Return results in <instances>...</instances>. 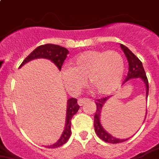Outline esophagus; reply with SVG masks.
<instances>
[{
  "label": "esophagus",
  "instance_id": "obj_1",
  "mask_svg": "<svg viewBox=\"0 0 159 159\" xmlns=\"http://www.w3.org/2000/svg\"><path fill=\"white\" fill-rule=\"evenodd\" d=\"M88 101V99L87 98H80V99H78V104L80 105V106H82V105L84 104V103H85V102H87Z\"/></svg>",
  "mask_w": 159,
  "mask_h": 159
}]
</instances>
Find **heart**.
Masks as SVG:
<instances>
[{"label":"heart","mask_w":159,"mask_h":159,"mask_svg":"<svg viewBox=\"0 0 159 159\" xmlns=\"http://www.w3.org/2000/svg\"><path fill=\"white\" fill-rule=\"evenodd\" d=\"M73 64L61 69L65 87L72 94L86 86V78L96 94H111L120 85L125 69V60L116 51H87L77 56Z\"/></svg>","instance_id":"b5f03b06"}]
</instances>
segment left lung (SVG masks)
I'll return each instance as SVG.
<instances>
[{
  "mask_svg": "<svg viewBox=\"0 0 159 159\" xmlns=\"http://www.w3.org/2000/svg\"><path fill=\"white\" fill-rule=\"evenodd\" d=\"M120 48L122 50L124 51L125 56L127 57L128 62H129V73L128 75L125 78V82H127L131 78H137L140 77L143 80L144 83L145 85V88H146V98L148 97V94H149V82H148L147 77L145 74V69L143 68V65L141 61H140L135 55L127 47H125V45L120 44ZM110 97H106V98H99V99L96 100V111L94 114V130H95L96 134L98 135L100 139H102V141L107 143L111 144H116L120 143V142H124V141H127L128 139H119V138H116V137H112V136L109 134L108 133H107L104 130V129L102 128L101 123H100V114L102 112V107L104 106V103L109 99ZM146 115H147V111H146ZM146 115H145V120L146 118ZM145 121V120H144Z\"/></svg>",
  "mask_w": 159,
  "mask_h": 159,
  "instance_id": "left-lung-1",
  "label": "left lung"
}]
</instances>
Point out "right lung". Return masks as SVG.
<instances>
[{"label": "right lung", "mask_w": 159, "mask_h": 159, "mask_svg": "<svg viewBox=\"0 0 159 159\" xmlns=\"http://www.w3.org/2000/svg\"><path fill=\"white\" fill-rule=\"evenodd\" d=\"M68 54H69V51L65 48L59 46V45L52 44V43L41 45L34 49L26 59L22 61L19 68L32 60L38 59V58H45V59H48L52 61L53 63L58 67L59 70H61L62 65H63L65 60L66 59ZM67 104L66 123H65V130L57 142L53 144L52 145H49L46 147L51 148V149L60 147L66 143L71 136V120L73 116L77 112V111L79 110L80 106L77 104V100L74 98H69L68 100Z\"/></svg>", "instance_id": "obj_1"}]
</instances>
